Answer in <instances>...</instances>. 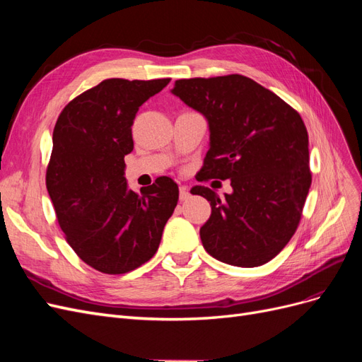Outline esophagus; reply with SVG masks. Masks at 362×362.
Instances as JSON below:
<instances>
[{
	"label": "esophagus",
	"mask_w": 362,
	"mask_h": 362,
	"mask_svg": "<svg viewBox=\"0 0 362 362\" xmlns=\"http://www.w3.org/2000/svg\"><path fill=\"white\" fill-rule=\"evenodd\" d=\"M190 199V192L187 187H184V185H181L180 187V201H187Z\"/></svg>",
	"instance_id": "esophagus-1"
}]
</instances>
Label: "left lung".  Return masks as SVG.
Instances as JSON below:
<instances>
[{"label":"left lung","mask_w":362,"mask_h":362,"mask_svg":"<svg viewBox=\"0 0 362 362\" xmlns=\"http://www.w3.org/2000/svg\"><path fill=\"white\" fill-rule=\"evenodd\" d=\"M172 93L208 120L204 180H231L233 193L223 199L205 185L192 189L211 205L199 231L205 250L231 266L266 264L294 235L311 187L300 115L238 74L177 80Z\"/></svg>","instance_id":"obj_1"}]
</instances>
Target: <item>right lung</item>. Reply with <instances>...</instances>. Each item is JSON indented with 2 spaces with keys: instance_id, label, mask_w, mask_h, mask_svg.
Returning a JSON list of instances; mask_svg holds the SVG:
<instances>
[{
  "instance_id": "right-lung-1",
  "label": "right lung",
  "mask_w": 362,
  "mask_h": 362,
  "mask_svg": "<svg viewBox=\"0 0 362 362\" xmlns=\"http://www.w3.org/2000/svg\"><path fill=\"white\" fill-rule=\"evenodd\" d=\"M169 81L104 80L74 98L52 131L47 189L57 222L75 254L107 275H122L154 257L178 204V185L168 177L140 194L128 190L124 177L139 107Z\"/></svg>"
}]
</instances>
